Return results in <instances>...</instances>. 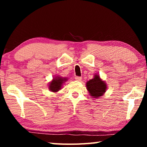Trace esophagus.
Listing matches in <instances>:
<instances>
[{"label": "esophagus", "instance_id": "34e87169", "mask_svg": "<svg viewBox=\"0 0 147 147\" xmlns=\"http://www.w3.org/2000/svg\"><path fill=\"white\" fill-rule=\"evenodd\" d=\"M75 80H76V81H81V80H82V77L76 76V77H75Z\"/></svg>", "mask_w": 147, "mask_h": 147}]
</instances>
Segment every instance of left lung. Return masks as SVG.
I'll return each instance as SVG.
<instances>
[{
  "instance_id": "1",
  "label": "left lung",
  "mask_w": 147,
  "mask_h": 147,
  "mask_svg": "<svg viewBox=\"0 0 147 147\" xmlns=\"http://www.w3.org/2000/svg\"><path fill=\"white\" fill-rule=\"evenodd\" d=\"M86 88L92 98H98L105 93L107 85L105 82L100 78L99 74H95L93 78L87 82Z\"/></svg>"
}]
</instances>
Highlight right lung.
<instances>
[{"mask_svg":"<svg viewBox=\"0 0 147 147\" xmlns=\"http://www.w3.org/2000/svg\"><path fill=\"white\" fill-rule=\"evenodd\" d=\"M67 78H64L59 76L54 77L53 80L50 82L49 84V90L53 92V93H57L59 90H60L62 88L63 84L67 80Z\"/></svg>","mask_w":147,"mask_h":147,"instance_id":"right-lung-1","label":"right lung"}]
</instances>
